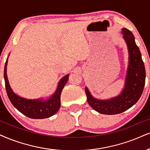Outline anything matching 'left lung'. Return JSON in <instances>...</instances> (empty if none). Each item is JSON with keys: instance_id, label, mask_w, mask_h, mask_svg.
I'll return each mask as SVG.
<instances>
[{"instance_id": "8db88e82", "label": "left lung", "mask_w": 150, "mask_h": 150, "mask_svg": "<svg viewBox=\"0 0 150 150\" xmlns=\"http://www.w3.org/2000/svg\"><path fill=\"white\" fill-rule=\"evenodd\" d=\"M122 33L129 52V65L122 91L117 97L100 100L94 98L88 88H85L89 105L101 114L115 115L127 110L138 101L145 86V68L134 35L127 28L122 29Z\"/></svg>"}]
</instances>
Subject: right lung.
<instances>
[{
	"label": "right lung",
	"mask_w": 150,
	"mask_h": 150,
	"mask_svg": "<svg viewBox=\"0 0 150 150\" xmlns=\"http://www.w3.org/2000/svg\"><path fill=\"white\" fill-rule=\"evenodd\" d=\"M7 60L8 58H7L4 68L5 89L9 99L13 106L24 115L32 119H44L51 117L56 113L60 107L61 92L67 82L69 74L60 79L54 94L49 99L45 100L42 98L37 99H25L16 95L11 88L7 76Z\"/></svg>",
	"instance_id": "1"
}]
</instances>
